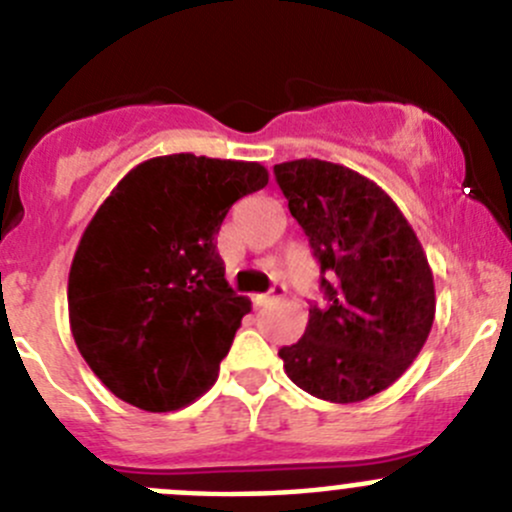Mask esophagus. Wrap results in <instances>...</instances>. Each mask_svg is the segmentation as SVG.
<instances>
[{
    "label": "esophagus",
    "mask_w": 512,
    "mask_h": 512,
    "mask_svg": "<svg viewBox=\"0 0 512 512\" xmlns=\"http://www.w3.org/2000/svg\"><path fill=\"white\" fill-rule=\"evenodd\" d=\"M282 294H285V287L275 285L267 294H257L255 304H257V307H267V304H272V302H275V299H280Z\"/></svg>",
    "instance_id": "1"
}]
</instances>
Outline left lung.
Returning <instances> with one entry per match:
<instances>
[{
    "mask_svg": "<svg viewBox=\"0 0 512 512\" xmlns=\"http://www.w3.org/2000/svg\"><path fill=\"white\" fill-rule=\"evenodd\" d=\"M292 218L319 262L327 307L282 347L289 379L317 399L356 404L389 389L431 332L436 292L414 227L376 183L319 158L275 165Z\"/></svg>",
    "mask_w": 512,
    "mask_h": 512,
    "instance_id": "obj_1",
    "label": "left lung"
}]
</instances>
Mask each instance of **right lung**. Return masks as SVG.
Masks as SVG:
<instances>
[{
    "mask_svg": "<svg viewBox=\"0 0 512 512\" xmlns=\"http://www.w3.org/2000/svg\"><path fill=\"white\" fill-rule=\"evenodd\" d=\"M267 178L260 163L175 153L136 165L96 210L71 262L69 322L118 399L163 414L215 384L252 309L227 285L215 235Z\"/></svg>",
    "mask_w": 512,
    "mask_h": 512,
    "instance_id": "obj_1",
    "label": "right lung"
}]
</instances>
